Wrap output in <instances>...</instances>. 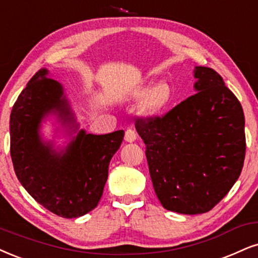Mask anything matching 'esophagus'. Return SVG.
<instances>
[{
	"instance_id": "obj_1",
	"label": "esophagus",
	"mask_w": 258,
	"mask_h": 258,
	"mask_svg": "<svg viewBox=\"0 0 258 258\" xmlns=\"http://www.w3.org/2000/svg\"><path fill=\"white\" fill-rule=\"evenodd\" d=\"M136 133L135 130L133 129H126L125 130V135H124V139H125L126 142H134L136 140Z\"/></svg>"
}]
</instances>
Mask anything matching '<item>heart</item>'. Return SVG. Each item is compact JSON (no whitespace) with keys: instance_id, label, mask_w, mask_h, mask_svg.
Returning a JSON list of instances; mask_svg holds the SVG:
<instances>
[{"instance_id":"obj_1","label":"heart","mask_w":258,"mask_h":258,"mask_svg":"<svg viewBox=\"0 0 258 258\" xmlns=\"http://www.w3.org/2000/svg\"><path fill=\"white\" fill-rule=\"evenodd\" d=\"M148 86H142L135 92L136 98L145 97L141 105L142 113L146 116H155L164 111L170 104L171 98H172V88L165 81H160L155 84L149 91Z\"/></svg>"}]
</instances>
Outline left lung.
Masks as SVG:
<instances>
[{
  "label": "left lung",
  "instance_id": "left-lung-1",
  "mask_svg": "<svg viewBox=\"0 0 258 258\" xmlns=\"http://www.w3.org/2000/svg\"><path fill=\"white\" fill-rule=\"evenodd\" d=\"M196 94L163 117L138 118L152 183L167 211L202 214L227 195L245 159V119L217 72L195 67Z\"/></svg>",
  "mask_w": 258,
  "mask_h": 258
}]
</instances>
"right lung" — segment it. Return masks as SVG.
<instances>
[{
  "label": "right lung",
  "instance_id": "add662e5",
  "mask_svg": "<svg viewBox=\"0 0 258 258\" xmlns=\"http://www.w3.org/2000/svg\"><path fill=\"white\" fill-rule=\"evenodd\" d=\"M40 69L15 101L9 120L11 157L19 182L47 211L66 219L79 218L98 206L109 174V164L124 138L123 130L105 135L80 130L56 152L40 138V123L49 113L76 132L63 87Z\"/></svg>",
  "mask_w": 258,
  "mask_h": 258
}]
</instances>
